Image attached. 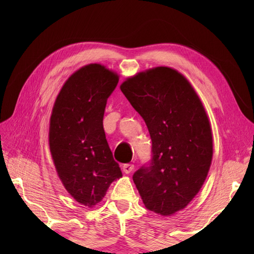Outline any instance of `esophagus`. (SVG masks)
Segmentation results:
<instances>
[{"label":"esophagus","instance_id":"34e87169","mask_svg":"<svg viewBox=\"0 0 254 254\" xmlns=\"http://www.w3.org/2000/svg\"><path fill=\"white\" fill-rule=\"evenodd\" d=\"M122 169H123V172H124V174L128 175V174H131V172L133 171V169H134V165H132V164H124V165L122 166Z\"/></svg>","mask_w":254,"mask_h":254}]
</instances>
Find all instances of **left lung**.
<instances>
[{
	"mask_svg": "<svg viewBox=\"0 0 254 254\" xmlns=\"http://www.w3.org/2000/svg\"><path fill=\"white\" fill-rule=\"evenodd\" d=\"M121 91L146 123L152 159L133 181L152 212L170 216L185 208L206 179L213 157L212 128L188 79L158 66L127 78Z\"/></svg>",
	"mask_w": 254,
	"mask_h": 254,
	"instance_id": "1",
	"label": "left lung"
}]
</instances>
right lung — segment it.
Returning a JSON list of instances; mask_svg holds the SVG:
<instances>
[{
    "instance_id": "obj_1",
    "label": "right lung",
    "mask_w": 254,
    "mask_h": 254,
    "mask_svg": "<svg viewBox=\"0 0 254 254\" xmlns=\"http://www.w3.org/2000/svg\"><path fill=\"white\" fill-rule=\"evenodd\" d=\"M118 82V74L101 64L80 67L64 83L50 118L49 145L58 176L75 201L88 207L122 177L102 124Z\"/></svg>"
}]
</instances>
